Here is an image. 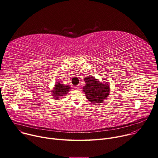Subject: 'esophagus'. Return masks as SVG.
<instances>
[{"mask_svg": "<svg viewBox=\"0 0 158 158\" xmlns=\"http://www.w3.org/2000/svg\"><path fill=\"white\" fill-rule=\"evenodd\" d=\"M75 88L76 89H80V85H77V86H75Z\"/></svg>", "mask_w": 158, "mask_h": 158, "instance_id": "esophagus-1", "label": "esophagus"}]
</instances>
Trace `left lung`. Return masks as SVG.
Instances as JSON below:
<instances>
[{
    "instance_id": "left-lung-1",
    "label": "left lung",
    "mask_w": 158,
    "mask_h": 158,
    "mask_svg": "<svg viewBox=\"0 0 158 158\" xmlns=\"http://www.w3.org/2000/svg\"><path fill=\"white\" fill-rule=\"evenodd\" d=\"M86 85L83 87L85 96L92 103L94 104L102 103L109 95V85L101 83L94 77H87L84 79Z\"/></svg>"
}]
</instances>
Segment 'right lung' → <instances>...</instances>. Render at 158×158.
Returning a JSON list of instances; mask_svg holds the SVG:
<instances>
[{
    "label": "right lung",
    "instance_id": "obj_1",
    "mask_svg": "<svg viewBox=\"0 0 158 158\" xmlns=\"http://www.w3.org/2000/svg\"><path fill=\"white\" fill-rule=\"evenodd\" d=\"M70 89L69 86L68 85H64L61 84L60 82H58L55 85V89L52 91V96L56 100L60 98V97L65 95L68 94V91Z\"/></svg>",
    "mask_w": 158,
    "mask_h": 158
}]
</instances>
